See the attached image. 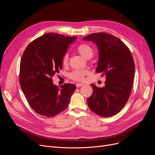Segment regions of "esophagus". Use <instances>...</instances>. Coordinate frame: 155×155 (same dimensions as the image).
Listing matches in <instances>:
<instances>
[{
  "label": "esophagus",
  "mask_w": 155,
  "mask_h": 155,
  "mask_svg": "<svg viewBox=\"0 0 155 155\" xmlns=\"http://www.w3.org/2000/svg\"><path fill=\"white\" fill-rule=\"evenodd\" d=\"M76 87L78 88V87H80L83 86V83H76Z\"/></svg>",
  "instance_id": "esophagus-1"
}]
</instances>
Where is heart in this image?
Segmentation results:
<instances>
[{
	"mask_svg": "<svg viewBox=\"0 0 155 155\" xmlns=\"http://www.w3.org/2000/svg\"><path fill=\"white\" fill-rule=\"evenodd\" d=\"M77 50L81 56L87 59H91L94 54V51L91 46L87 44H81L79 45ZM68 54H65L62 59V63L64 66L68 63ZM89 74V71L86 69L83 70H76L72 72L69 74V78L76 81H82L85 79V76Z\"/></svg>",
	"mask_w": 155,
	"mask_h": 155,
	"instance_id": "obj_1",
	"label": "heart"
}]
</instances>
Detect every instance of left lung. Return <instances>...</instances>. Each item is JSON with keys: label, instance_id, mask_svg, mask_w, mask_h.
Here are the masks:
<instances>
[{"label": "left lung", "instance_id": "8db88e82", "mask_svg": "<svg viewBox=\"0 0 155 155\" xmlns=\"http://www.w3.org/2000/svg\"><path fill=\"white\" fill-rule=\"evenodd\" d=\"M97 46L99 59L96 69L106 76L105 85L91 84L92 94L87 100L90 109L101 117H110L123 109L132 90L134 63L130 51L122 41L107 33H94L83 37Z\"/></svg>", "mask_w": 155, "mask_h": 155}]
</instances>
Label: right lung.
Masks as SVG:
<instances>
[{
    "instance_id": "1",
    "label": "right lung",
    "mask_w": 155,
    "mask_h": 155,
    "mask_svg": "<svg viewBox=\"0 0 155 155\" xmlns=\"http://www.w3.org/2000/svg\"><path fill=\"white\" fill-rule=\"evenodd\" d=\"M76 38L48 33L33 41L23 53L20 85L29 105L37 114L53 117L68 107L76 86L67 83L59 87L51 78L62 69L63 56Z\"/></svg>"
}]
</instances>
